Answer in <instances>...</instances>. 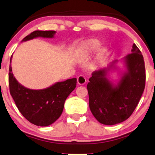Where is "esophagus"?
I'll return each instance as SVG.
<instances>
[{"label": "esophagus", "instance_id": "esophagus-1", "mask_svg": "<svg viewBox=\"0 0 155 155\" xmlns=\"http://www.w3.org/2000/svg\"><path fill=\"white\" fill-rule=\"evenodd\" d=\"M86 81H87V80H86V78H85V76L80 75L79 77L78 78V83L80 85H85Z\"/></svg>", "mask_w": 155, "mask_h": 155}]
</instances>
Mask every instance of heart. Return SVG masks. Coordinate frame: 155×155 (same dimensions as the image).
<instances>
[{
	"label": "heart",
	"mask_w": 155,
	"mask_h": 155,
	"mask_svg": "<svg viewBox=\"0 0 155 155\" xmlns=\"http://www.w3.org/2000/svg\"><path fill=\"white\" fill-rule=\"evenodd\" d=\"M101 47L102 43L97 39H89L82 42L78 48L76 58L80 63H84L97 53ZM106 53L107 51L105 49H102L98 53L95 60L90 66L91 69H97L102 65Z\"/></svg>",
	"instance_id": "1"
}]
</instances>
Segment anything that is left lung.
<instances>
[{
  "label": "left lung",
  "instance_id": "obj_1",
  "mask_svg": "<svg viewBox=\"0 0 155 155\" xmlns=\"http://www.w3.org/2000/svg\"><path fill=\"white\" fill-rule=\"evenodd\" d=\"M123 62L124 71L119 73L117 63L114 60L107 67L95 71L89 79L87 88L90 111L101 124L113 125L128 119L134 112L145 86L144 58L135 44L131 53ZM118 72L120 78L113 80L110 73Z\"/></svg>",
  "mask_w": 155,
  "mask_h": 155
}]
</instances>
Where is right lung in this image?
Segmentation results:
<instances>
[{"mask_svg": "<svg viewBox=\"0 0 155 155\" xmlns=\"http://www.w3.org/2000/svg\"><path fill=\"white\" fill-rule=\"evenodd\" d=\"M55 31H35L27 35L21 42H25L36 38H53ZM11 56L10 63H11ZM10 92L23 117L37 126L47 127L55 122L61 115L65 100L75 90L76 78L58 82L47 88L32 90L20 84L9 68Z\"/></svg>", "mask_w": 155, "mask_h": 155, "instance_id": "1", "label": "right lung"}]
</instances>
